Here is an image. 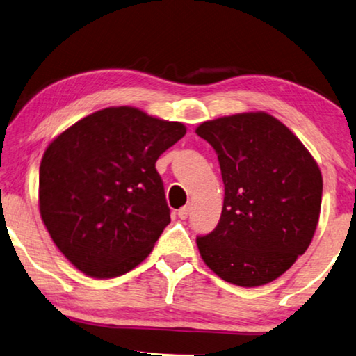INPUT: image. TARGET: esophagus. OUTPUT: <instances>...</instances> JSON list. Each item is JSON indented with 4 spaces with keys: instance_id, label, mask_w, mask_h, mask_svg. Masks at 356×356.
I'll list each match as a JSON object with an SVG mask.
<instances>
[{
    "instance_id": "1",
    "label": "esophagus",
    "mask_w": 356,
    "mask_h": 356,
    "mask_svg": "<svg viewBox=\"0 0 356 356\" xmlns=\"http://www.w3.org/2000/svg\"><path fill=\"white\" fill-rule=\"evenodd\" d=\"M189 211H191V207L186 205V207H183V209L178 210V216L181 218V220H186V218L189 216Z\"/></svg>"
}]
</instances>
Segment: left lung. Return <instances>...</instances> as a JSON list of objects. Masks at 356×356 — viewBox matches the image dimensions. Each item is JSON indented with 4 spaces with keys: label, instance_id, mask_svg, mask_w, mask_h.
Wrapping results in <instances>:
<instances>
[{
    "label": "left lung",
    "instance_id": "left-lung-1",
    "mask_svg": "<svg viewBox=\"0 0 356 356\" xmlns=\"http://www.w3.org/2000/svg\"><path fill=\"white\" fill-rule=\"evenodd\" d=\"M195 134L216 151L224 183L220 222L195 240L202 259L232 285L273 282L314 238L323 193L318 163L266 111L205 121Z\"/></svg>",
    "mask_w": 356,
    "mask_h": 356
}]
</instances>
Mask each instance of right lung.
Listing matches in <instances>:
<instances>
[{
    "label": "right lung",
    "instance_id": "obj_1",
    "mask_svg": "<svg viewBox=\"0 0 356 356\" xmlns=\"http://www.w3.org/2000/svg\"><path fill=\"white\" fill-rule=\"evenodd\" d=\"M184 134L183 122L109 106L49 143L40 165L41 220L76 269L114 278L149 256L170 222L156 161Z\"/></svg>",
    "mask_w": 356,
    "mask_h": 356
}]
</instances>
